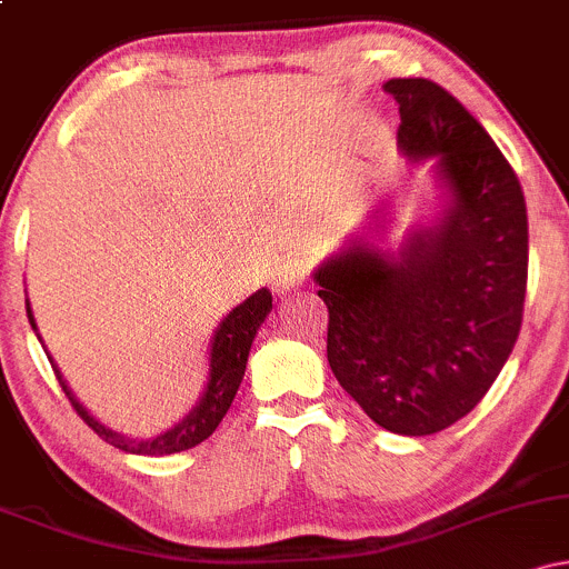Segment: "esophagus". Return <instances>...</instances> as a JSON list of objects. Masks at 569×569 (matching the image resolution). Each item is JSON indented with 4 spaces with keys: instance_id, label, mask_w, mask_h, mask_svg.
<instances>
[{
    "instance_id": "1",
    "label": "esophagus",
    "mask_w": 569,
    "mask_h": 569,
    "mask_svg": "<svg viewBox=\"0 0 569 569\" xmlns=\"http://www.w3.org/2000/svg\"><path fill=\"white\" fill-rule=\"evenodd\" d=\"M307 276H310V267L302 257H291L286 259L283 264L278 267V276H276V289L280 293L293 291V289H302L307 283Z\"/></svg>"
}]
</instances>
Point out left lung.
I'll list each match as a JSON object with an SVG mask.
<instances>
[{"mask_svg": "<svg viewBox=\"0 0 569 569\" xmlns=\"http://www.w3.org/2000/svg\"><path fill=\"white\" fill-rule=\"evenodd\" d=\"M398 149L433 160L441 211L390 251L385 208L318 267L326 356L377 426L430 436L455 426L498 380L521 329L527 206L513 168L441 84L388 80Z\"/></svg>", "mask_w": 569, "mask_h": 569, "instance_id": "left-lung-1", "label": "left lung"}]
</instances>
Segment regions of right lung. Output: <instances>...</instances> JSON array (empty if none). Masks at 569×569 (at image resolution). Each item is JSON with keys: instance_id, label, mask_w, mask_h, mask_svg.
<instances>
[{"instance_id": "right-lung-1", "label": "right lung", "mask_w": 569, "mask_h": 569, "mask_svg": "<svg viewBox=\"0 0 569 569\" xmlns=\"http://www.w3.org/2000/svg\"><path fill=\"white\" fill-rule=\"evenodd\" d=\"M270 310H272L270 289H259L257 293H251L246 302L232 307V310L221 318V323L217 326V331H213L211 337V350H208V382L206 388H202V396L198 398V403L189 409L184 420H179L173 428L162 430L158 436H152V439H133V436L117 433V430L103 426L101 420H96V417L82 407L80 398L71 393V388L67 385V380H63L61 369L56 367L50 352L48 358L50 363H53V371L58 382H61L63 393L69 396L71 407H74L77 415L88 422V428H93L103 441L130 455H143V457L176 455V452H184V449L198 447L200 441H206L208 436L219 428L221 417H224L227 409L232 407V398L238 393L240 382H243L248 350H251L253 337H257L259 326L264 323V318L270 316ZM26 312H29L31 329H34L39 337L29 299H26ZM39 342H42V337H39Z\"/></svg>"}]
</instances>
